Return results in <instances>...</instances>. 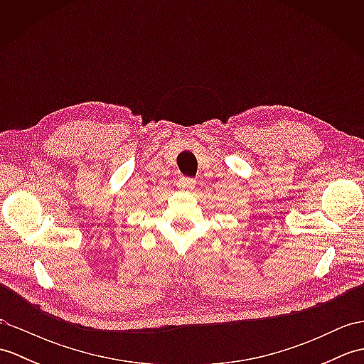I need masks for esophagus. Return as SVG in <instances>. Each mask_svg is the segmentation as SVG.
Instances as JSON below:
<instances>
[{
    "mask_svg": "<svg viewBox=\"0 0 364 364\" xmlns=\"http://www.w3.org/2000/svg\"><path fill=\"white\" fill-rule=\"evenodd\" d=\"M176 184L181 191H192L196 188V181L192 180V178H181V180L178 181Z\"/></svg>",
    "mask_w": 364,
    "mask_h": 364,
    "instance_id": "34e87169",
    "label": "esophagus"
}]
</instances>
